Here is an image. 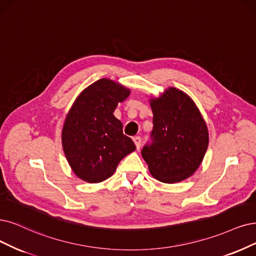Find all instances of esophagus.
Masks as SVG:
<instances>
[{
	"label": "esophagus",
	"instance_id": "esophagus-1",
	"mask_svg": "<svg viewBox=\"0 0 256 256\" xmlns=\"http://www.w3.org/2000/svg\"><path fill=\"white\" fill-rule=\"evenodd\" d=\"M133 141H134V144H135V146H136V148L138 150L140 148V146H141V138L139 136H136V137L133 138Z\"/></svg>",
	"mask_w": 256,
	"mask_h": 256
}]
</instances>
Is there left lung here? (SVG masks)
<instances>
[{
  "mask_svg": "<svg viewBox=\"0 0 256 256\" xmlns=\"http://www.w3.org/2000/svg\"><path fill=\"white\" fill-rule=\"evenodd\" d=\"M152 144L141 150L148 171L166 184L182 182L202 164L209 146V132L192 98L176 88L152 97Z\"/></svg>",
  "mask_w": 256,
  "mask_h": 256,
  "instance_id": "left-lung-1",
  "label": "left lung"
}]
</instances>
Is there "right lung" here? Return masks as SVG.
<instances>
[{"label":"right lung","mask_w":256,"mask_h":256,"mask_svg":"<svg viewBox=\"0 0 256 256\" xmlns=\"http://www.w3.org/2000/svg\"><path fill=\"white\" fill-rule=\"evenodd\" d=\"M130 94L119 82L103 78L84 88L72 103L62 128V146L72 171L81 180H106L121 160L136 150L114 116L118 103Z\"/></svg>","instance_id":"add662e5"}]
</instances>
